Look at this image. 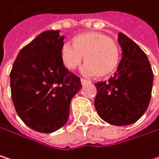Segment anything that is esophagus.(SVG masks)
<instances>
[{
  "instance_id": "34e87169",
  "label": "esophagus",
  "mask_w": 159,
  "mask_h": 159,
  "mask_svg": "<svg viewBox=\"0 0 159 159\" xmlns=\"http://www.w3.org/2000/svg\"><path fill=\"white\" fill-rule=\"evenodd\" d=\"M81 84L82 85H87V84H90V82L89 81H88V80H86V79H81Z\"/></svg>"
}]
</instances>
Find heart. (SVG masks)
<instances>
[{
    "instance_id": "heart-1",
    "label": "heart",
    "mask_w": 159,
    "mask_h": 159,
    "mask_svg": "<svg viewBox=\"0 0 159 159\" xmlns=\"http://www.w3.org/2000/svg\"><path fill=\"white\" fill-rule=\"evenodd\" d=\"M84 57L85 73L96 78H107L118 69L120 52L118 44L104 33L92 32L73 39L61 52L64 67L70 70L78 69Z\"/></svg>"
}]
</instances>
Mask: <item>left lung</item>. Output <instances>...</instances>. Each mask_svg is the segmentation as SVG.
I'll return each mask as SVG.
<instances>
[{
	"instance_id": "left-lung-1",
	"label": "left lung",
	"mask_w": 159,
	"mask_h": 159,
	"mask_svg": "<svg viewBox=\"0 0 159 159\" xmlns=\"http://www.w3.org/2000/svg\"><path fill=\"white\" fill-rule=\"evenodd\" d=\"M121 59L108 81L95 83L94 106L105 121L117 126L136 122L148 108L154 73L145 52L124 34L118 35Z\"/></svg>"
}]
</instances>
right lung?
Wrapping results in <instances>:
<instances>
[{"instance_id":"obj_1","label":"right lung","mask_w":159,"mask_h":159,"mask_svg":"<svg viewBox=\"0 0 159 159\" xmlns=\"http://www.w3.org/2000/svg\"><path fill=\"white\" fill-rule=\"evenodd\" d=\"M64 36L45 31L24 46L10 71L13 104L21 120L39 133H52L68 121L70 104L81 89L80 78L61 60Z\"/></svg>"}]
</instances>
